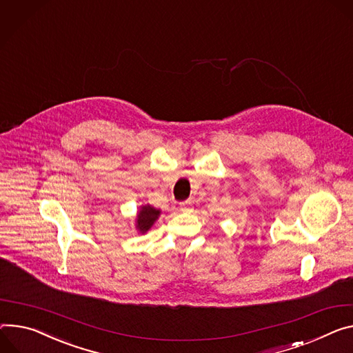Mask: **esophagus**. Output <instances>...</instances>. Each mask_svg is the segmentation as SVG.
<instances>
[{
    "mask_svg": "<svg viewBox=\"0 0 353 353\" xmlns=\"http://www.w3.org/2000/svg\"><path fill=\"white\" fill-rule=\"evenodd\" d=\"M180 211H183V212H190V211H191V204H190V203H181V204H180Z\"/></svg>",
    "mask_w": 353,
    "mask_h": 353,
    "instance_id": "1",
    "label": "esophagus"
}]
</instances>
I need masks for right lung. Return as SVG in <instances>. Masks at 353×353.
<instances>
[{"label":"right lung","mask_w":353,"mask_h":353,"mask_svg":"<svg viewBox=\"0 0 353 353\" xmlns=\"http://www.w3.org/2000/svg\"><path fill=\"white\" fill-rule=\"evenodd\" d=\"M160 214H162V211L152 207L150 204L141 205L138 210V214H137V219H135V228H137L138 234H141V235L146 234L153 227V223L160 216Z\"/></svg>","instance_id":"obj_1"}]
</instances>
